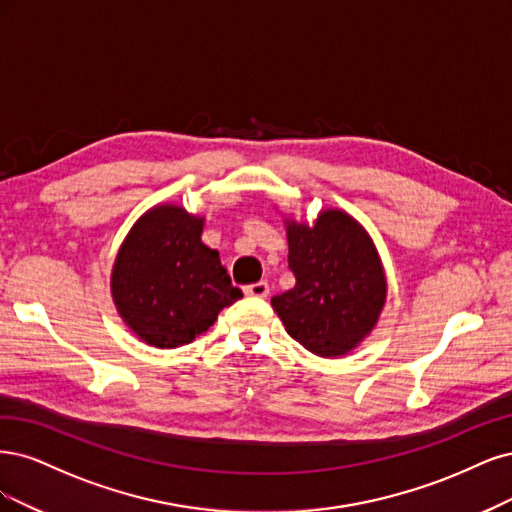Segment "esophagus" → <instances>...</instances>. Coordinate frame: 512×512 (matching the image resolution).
<instances>
[{"label":"esophagus","mask_w":512,"mask_h":512,"mask_svg":"<svg viewBox=\"0 0 512 512\" xmlns=\"http://www.w3.org/2000/svg\"><path fill=\"white\" fill-rule=\"evenodd\" d=\"M244 293L251 295V298H268V295H270V287H268V283H263V280H259V283L246 285V287H244Z\"/></svg>","instance_id":"obj_1"}]
</instances>
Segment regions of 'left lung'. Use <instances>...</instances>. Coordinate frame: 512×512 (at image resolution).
<instances>
[{"mask_svg":"<svg viewBox=\"0 0 512 512\" xmlns=\"http://www.w3.org/2000/svg\"><path fill=\"white\" fill-rule=\"evenodd\" d=\"M295 287L274 295L287 334L319 357L353 351L381 317L387 278L368 232L351 214L329 208L317 221H285Z\"/></svg>","mask_w":512,"mask_h":512,"instance_id":"8db88e82","label":"left lung"}]
</instances>
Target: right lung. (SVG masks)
I'll return each mask as SVG.
<instances>
[{
    "instance_id": "right-lung-1",
    "label": "right lung",
    "mask_w": 512,
    "mask_h": 512,
    "mask_svg": "<svg viewBox=\"0 0 512 512\" xmlns=\"http://www.w3.org/2000/svg\"><path fill=\"white\" fill-rule=\"evenodd\" d=\"M202 229L204 217L159 204L129 229L114 259V306L131 332L157 349L189 344L242 298L219 253L202 242Z\"/></svg>"
}]
</instances>
